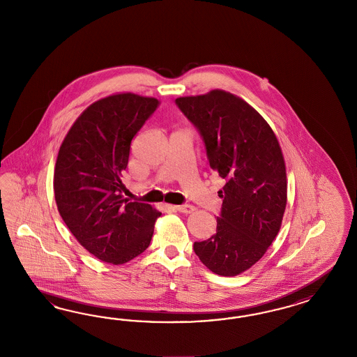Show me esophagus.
<instances>
[{
	"instance_id": "esophagus-1",
	"label": "esophagus",
	"mask_w": 357,
	"mask_h": 357,
	"mask_svg": "<svg viewBox=\"0 0 357 357\" xmlns=\"http://www.w3.org/2000/svg\"><path fill=\"white\" fill-rule=\"evenodd\" d=\"M175 209L178 212H182V213H191V212H194L195 208L192 206H190V204H182V206H175Z\"/></svg>"
}]
</instances>
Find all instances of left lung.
<instances>
[{
  "mask_svg": "<svg viewBox=\"0 0 357 357\" xmlns=\"http://www.w3.org/2000/svg\"><path fill=\"white\" fill-rule=\"evenodd\" d=\"M199 130L209 166L227 182L216 234L195 242V254L212 272L236 276L264 255L280 230L287 174L268 123L243 99L224 90L175 99Z\"/></svg>",
  "mask_w": 357,
  "mask_h": 357,
  "instance_id": "1",
  "label": "left lung"
}]
</instances>
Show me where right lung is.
Here are the masks:
<instances>
[{
    "mask_svg": "<svg viewBox=\"0 0 357 357\" xmlns=\"http://www.w3.org/2000/svg\"><path fill=\"white\" fill-rule=\"evenodd\" d=\"M155 98L115 94L93 103L65 136L54 166V199L66 227L98 259L123 264L148 249L153 206L128 202L121 173L130 142L158 107Z\"/></svg>",
    "mask_w": 357,
    "mask_h": 357,
    "instance_id": "right-lung-1",
    "label": "right lung"
}]
</instances>
